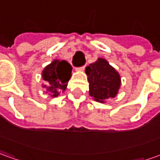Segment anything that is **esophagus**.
Listing matches in <instances>:
<instances>
[{
    "mask_svg": "<svg viewBox=\"0 0 160 160\" xmlns=\"http://www.w3.org/2000/svg\"><path fill=\"white\" fill-rule=\"evenodd\" d=\"M85 68H86V65H85V66L80 67V68H79V70H80V71H84V70H85Z\"/></svg>",
    "mask_w": 160,
    "mask_h": 160,
    "instance_id": "esophagus-1",
    "label": "esophagus"
}]
</instances>
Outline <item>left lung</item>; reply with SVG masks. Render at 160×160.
I'll use <instances>...</instances> for the list:
<instances>
[{
  "label": "left lung",
  "instance_id": "8db88e82",
  "mask_svg": "<svg viewBox=\"0 0 160 160\" xmlns=\"http://www.w3.org/2000/svg\"><path fill=\"white\" fill-rule=\"evenodd\" d=\"M86 73L89 94L94 100L104 103L105 99L117 96L121 86L120 75L106 60L98 58L86 68Z\"/></svg>",
  "mask_w": 160,
  "mask_h": 160
}]
</instances>
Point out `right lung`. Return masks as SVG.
<instances>
[{
  "label": "right lung",
  "mask_w": 160,
  "mask_h": 160,
  "mask_svg": "<svg viewBox=\"0 0 160 160\" xmlns=\"http://www.w3.org/2000/svg\"><path fill=\"white\" fill-rule=\"evenodd\" d=\"M72 67L66 61L54 60L52 62L47 65L42 72V77L47 81V85L42 87L46 89V92L50 97L56 98L59 92L66 90L68 82L71 78Z\"/></svg>",
  "instance_id": "obj_1"
}]
</instances>
